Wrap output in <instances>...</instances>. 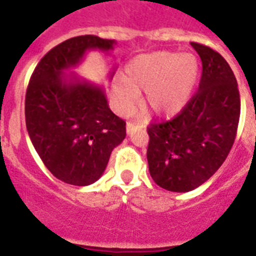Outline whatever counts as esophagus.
I'll return each instance as SVG.
<instances>
[{
	"label": "esophagus",
	"mask_w": 256,
	"mask_h": 256,
	"mask_svg": "<svg viewBox=\"0 0 256 256\" xmlns=\"http://www.w3.org/2000/svg\"><path fill=\"white\" fill-rule=\"evenodd\" d=\"M134 124H132V122H128V124H126V130H128V134H132V132H134Z\"/></svg>",
	"instance_id": "34e87169"
}]
</instances>
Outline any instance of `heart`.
<instances>
[{
    "label": "heart",
    "instance_id": "1",
    "mask_svg": "<svg viewBox=\"0 0 256 256\" xmlns=\"http://www.w3.org/2000/svg\"><path fill=\"white\" fill-rule=\"evenodd\" d=\"M200 78V62L190 52L156 51L135 58L124 68V78L113 84V94L124 113L134 109L139 90L158 114L172 116L186 108Z\"/></svg>",
    "mask_w": 256,
    "mask_h": 256
}]
</instances>
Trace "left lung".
<instances>
[{"mask_svg":"<svg viewBox=\"0 0 256 256\" xmlns=\"http://www.w3.org/2000/svg\"><path fill=\"white\" fill-rule=\"evenodd\" d=\"M190 44L202 62L197 92L171 121L147 128L150 175L171 192L193 190L214 175L240 122V90L228 62L208 46Z\"/></svg>","mask_w":256,"mask_h":256,"instance_id":"obj_1","label":"left lung"}]
</instances>
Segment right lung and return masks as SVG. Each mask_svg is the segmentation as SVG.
Segmentation results:
<instances>
[{
	"label": "right lung",
	"instance_id": "obj_1",
	"mask_svg": "<svg viewBox=\"0 0 256 256\" xmlns=\"http://www.w3.org/2000/svg\"><path fill=\"white\" fill-rule=\"evenodd\" d=\"M113 39L80 35L50 50L35 67L24 98L26 128L48 171L62 182H97L110 154L126 136V122L110 110L101 86L64 70L88 50H113Z\"/></svg>",
	"mask_w": 256,
	"mask_h": 256
}]
</instances>
